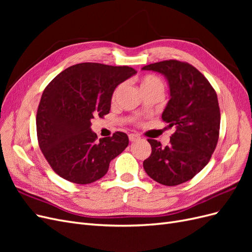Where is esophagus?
<instances>
[{"instance_id": "34e87169", "label": "esophagus", "mask_w": 252, "mask_h": 252, "mask_svg": "<svg viewBox=\"0 0 252 252\" xmlns=\"http://www.w3.org/2000/svg\"><path fill=\"white\" fill-rule=\"evenodd\" d=\"M128 138H129V141H130V142H134V141H136V140H139L140 136H139L138 134L130 133V134L128 135Z\"/></svg>"}]
</instances>
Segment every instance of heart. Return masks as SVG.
Instances as JSON below:
<instances>
[{
	"label": "heart",
	"instance_id": "heart-1",
	"mask_svg": "<svg viewBox=\"0 0 252 252\" xmlns=\"http://www.w3.org/2000/svg\"><path fill=\"white\" fill-rule=\"evenodd\" d=\"M140 86L141 89L143 91V94L149 93V91H155V90H158V91H164V83L163 81L159 79L158 75L155 74H145L140 79ZM123 85H120L117 87V89L114 90L112 97L116 98V96L118 95L119 91L122 89Z\"/></svg>",
	"mask_w": 252,
	"mask_h": 252
}]
</instances>
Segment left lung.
Returning <instances> with one entry per match:
<instances>
[{"label":"left lung","mask_w":252,"mask_h":252,"mask_svg":"<svg viewBox=\"0 0 252 252\" xmlns=\"http://www.w3.org/2000/svg\"><path fill=\"white\" fill-rule=\"evenodd\" d=\"M165 75L170 100L162 120L174 127L169 145L148 139L151 155L143 163L149 177L166 186L191 180L208 164L219 141L220 112L211 84L195 67L167 60L142 68Z\"/></svg>","instance_id":"8db88e82"}]
</instances>
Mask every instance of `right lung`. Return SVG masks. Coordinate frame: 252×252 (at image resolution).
<instances>
[{
    "mask_svg": "<svg viewBox=\"0 0 252 252\" xmlns=\"http://www.w3.org/2000/svg\"><path fill=\"white\" fill-rule=\"evenodd\" d=\"M135 73L129 66L81 63L66 68L45 88L36 112L37 142L61 178L81 185L100 180L128 146L126 133L97 140L90 127L94 117L109 113L116 87Z\"/></svg>",
    "mask_w": 252,
    "mask_h": 252,
    "instance_id": "right-lung-1",
    "label": "right lung"
}]
</instances>
